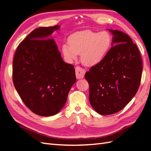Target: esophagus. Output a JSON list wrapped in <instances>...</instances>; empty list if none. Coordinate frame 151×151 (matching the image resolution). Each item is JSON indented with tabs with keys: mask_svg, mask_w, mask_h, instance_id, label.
Here are the masks:
<instances>
[{
	"mask_svg": "<svg viewBox=\"0 0 151 151\" xmlns=\"http://www.w3.org/2000/svg\"><path fill=\"white\" fill-rule=\"evenodd\" d=\"M85 73H86V70L84 69V68H81L79 66H77L76 67V78L77 79L84 78Z\"/></svg>",
	"mask_w": 151,
	"mask_h": 151,
	"instance_id": "34e87169",
	"label": "esophagus"
}]
</instances>
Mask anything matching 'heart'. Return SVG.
<instances>
[{"mask_svg": "<svg viewBox=\"0 0 151 151\" xmlns=\"http://www.w3.org/2000/svg\"><path fill=\"white\" fill-rule=\"evenodd\" d=\"M111 36L107 31L85 30L69 36L68 43L62 46V53L68 60L81 59L86 66L92 67L101 62L106 56L111 45Z\"/></svg>", "mask_w": 151, "mask_h": 151, "instance_id": "heart-1", "label": "heart"}]
</instances>
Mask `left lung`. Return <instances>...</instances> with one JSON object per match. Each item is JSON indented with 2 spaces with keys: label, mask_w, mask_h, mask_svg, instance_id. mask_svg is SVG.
<instances>
[{
  "label": "left lung",
  "mask_w": 151,
  "mask_h": 151,
  "mask_svg": "<svg viewBox=\"0 0 151 151\" xmlns=\"http://www.w3.org/2000/svg\"><path fill=\"white\" fill-rule=\"evenodd\" d=\"M113 36L111 48L103 60L85 74L89 85V100L102 115L120 111L139 89L142 62L139 50L129 36L108 29Z\"/></svg>",
  "instance_id": "left-lung-1"
}]
</instances>
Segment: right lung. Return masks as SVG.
Listing matches in <instances>:
<instances>
[{
  "label": "right lung",
  "instance_id": "right-lung-1",
  "mask_svg": "<svg viewBox=\"0 0 151 151\" xmlns=\"http://www.w3.org/2000/svg\"><path fill=\"white\" fill-rule=\"evenodd\" d=\"M60 26L40 27L17 47L13 60L12 80L17 93L31 111L50 116L60 111L76 82L75 68L62 60L50 36Z\"/></svg>",
  "mask_w": 151,
  "mask_h": 151
}]
</instances>
